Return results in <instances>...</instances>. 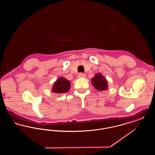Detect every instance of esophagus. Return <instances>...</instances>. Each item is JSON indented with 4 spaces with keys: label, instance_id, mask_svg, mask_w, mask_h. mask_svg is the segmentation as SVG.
I'll return each instance as SVG.
<instances>
[{
    "label": "esophagus",
    "instance_id": "obj_1",
    "mask_svg": "<svg viewBox=\"0 0 155 155\" xmlns=\"http://www.w3.org/2000/svg\"><path fill=\"white\" fill-rule=\"evenodd\" d=\"M78 78H85V77H86V75H85V74L79 73L78 74Z\"/></svg>",
    "mask_w": 155,
    "mask_h": 155
}]
</instances>
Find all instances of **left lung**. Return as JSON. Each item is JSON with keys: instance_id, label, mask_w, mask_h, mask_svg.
I'll use <instances>...</instances> for the list:
<instances>
[{"instance_id": "obj_1", "label": "left lung", "mask_w": 155, "mask_h": 155, "mask_svg": "<svg viewBox=\"0 0 155 155\" xmlns=\"http://www.w3.org/2000/svg\"><path fill=\"white\" fill-rule=\"evenodd\" d=\"M91 83L98 91H106L108 88L107 80L100 73H97L92 78Z\"/></svg>"}]
</instances>
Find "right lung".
Masks as SVG:
<instances>
[{
    "label": "right lung",
    "instance_id": "1",
    "mask_svg": "<svg viewBox=\"0 0 155 155\" xmlns=\"http://www.w3.org/2000/svg\"><path fill=\"white\" fill-rule=\"evenodd\" d=\"M71 83L64 77H60L53 84L52 91L56 94L67 92L70 89Z\"/></svg>",
    "mask_w": 155,
    "mask_h": 155
}]
</instances>
